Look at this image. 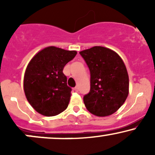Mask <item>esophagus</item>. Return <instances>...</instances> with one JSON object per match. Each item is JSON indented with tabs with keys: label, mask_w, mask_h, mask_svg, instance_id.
<instances>
[{
	"label": "esophagus",
	"mask_w": 155,
	"mask_h": 155,
	"mask_svg": "<svg viewBox=\"0 0 155 155\" xmlns=\"http://www.w3.org/2000/svg\"><path fill=\"white\" fill-rule=\"evenodd\" d=\"M74 90H75V92H79V88H78L77 87H74Z\"/></svg>",
	"instance_id": "esophagus-1"
}]
</instances>
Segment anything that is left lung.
<instances>
[{
	"label": "left lung",
	"mask_w": 155,
	"mask_h": 155,
	"mask_svg": "<svg viewBox=\"0 0 155 155\" xmlns=\"http://www.w3.org/2000/svg\"><path fill=\"white\" fill-rule=\"evenodd\" d=\"M90 72V90L84 104L92 114L109 116L128 95L129 77L122 58L111 49L94 47L80 51Z\"/></svg>",
	"instance_id": "1"
}]
</instances>
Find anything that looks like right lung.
<instances>
[{
  "label": "right lung",
  "instance_id": "right-lung-1",
  "mask_svg": "<svg viewBox=\"0 0 155 155\" xmlns=\"http://www.w3.org/2000/svg\"><path fill=\"white\" fill-rule=\"evenodd\" d=\"M77 54L55 47L42 49L32 58L24 77V91L29 104L47 117L56 116L68 106L71 88L63 71Z\"/></svg>",
  "mask_w": 155,
  "mask_h": 155
}]
</instances>
